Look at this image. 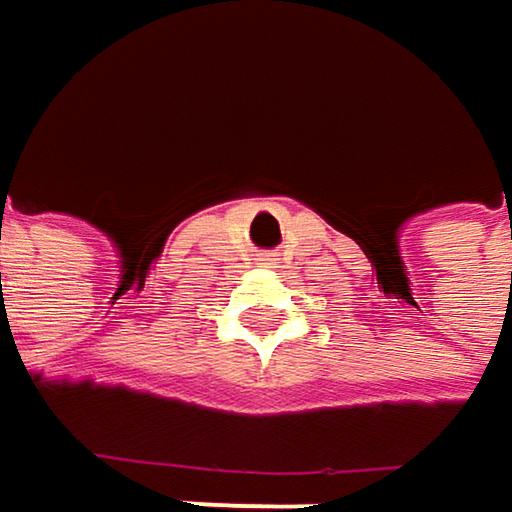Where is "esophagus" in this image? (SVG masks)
<instances>
[{"mask_svg":"<svg viewBox=\"0 0 512 512\" xmlns=\"http://www.w3.org/2000/svg\"><path fill=\"white\" fill-rule=\"evenodd\" d=\"M260 260H263L266 266H275V255H263V257H260Z\"/></svg>","mask_w":512,"mask_h":512,"instance_id":"1","label":"esophagus"}]
</instances>
